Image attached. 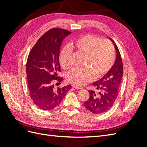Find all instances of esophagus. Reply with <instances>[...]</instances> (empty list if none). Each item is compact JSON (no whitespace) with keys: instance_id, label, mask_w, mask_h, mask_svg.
I'll use <instances>...</instances> for the list:
<instances>
[{"instance_id":"esophagus-1","label":"esophagus","mask_w":147,"mask_h":147,"mask_svg":"<svg viewBox=\"0 0 147 147\" xmlns=\"http://www.w3.org/2000/svg\"><path fill=\"white\" fill-rule=\"evenodd\" d=\"M72 87L75 88V89H77V90H80V89H82V88L81 86H76V85H72Z\"/></svg>"}]
</instances>
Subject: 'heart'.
<instances>
[{
  "mask_svg": "<svg viewBox=\"0 0 147 147\" xmlns=\"http://www.w3.org/2000/svg\"><path fill=\"white\" fill-rule=\"evenodd\" d=\"M70 48L86 54L83 68H74L67 76V81L75 85L82 86L91 82L96 76L100 78L111 69L115 61L114 46L107 39H101L97 35L87 34L71 43ZM72 50L65 48L59 56L60 65L65 70L70 67Z\"/></svg>",
  "mask_w": 147,
  "mask_h": 147,
  "instance_id": "1",
  "label": "heart"
}]
</instances>
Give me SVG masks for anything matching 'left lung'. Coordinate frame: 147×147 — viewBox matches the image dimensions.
I'll use <instances>...</instances> for the list:
<instances>
[{"mask_svg":"<svg viewBox=\"0 0 147 147\" xmlns=\"http://www.w3.org/2000/svg\"><path fill=\"white\" fill-rule=\"evenodd\" d=\"M117 51L116 60L109 72L97 82L92 83L96 90H90V98L84 106L94 114L104 113L112 107L119 94L123 75L122 59L118 48L112 40Z\"/></svg>","mask_w":147,"mask_h":147,"instance_id":"obj_1","label":"left lung"}]
</instances>
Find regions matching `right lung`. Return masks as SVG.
<instances>
[{"label":"right lung","mask_w":147,"mask_h":147,"mask_svg":"<svg viewBox=\"0 0 147 147\" xmlns=\"http://www.w3.org/2000/svg\"><path fill=\"white\" fill-rule=\"evenodd\" d=\"M71 32L65 29H50L40 38L30 50L26 63L28 86L34 104L40 109L48 110L58 105L72 86L55 88L60 83L59 51L63 39ZM56 83V84H57Z\"/></svg>","instance_id":"right-lung-1"}]
</instances>
